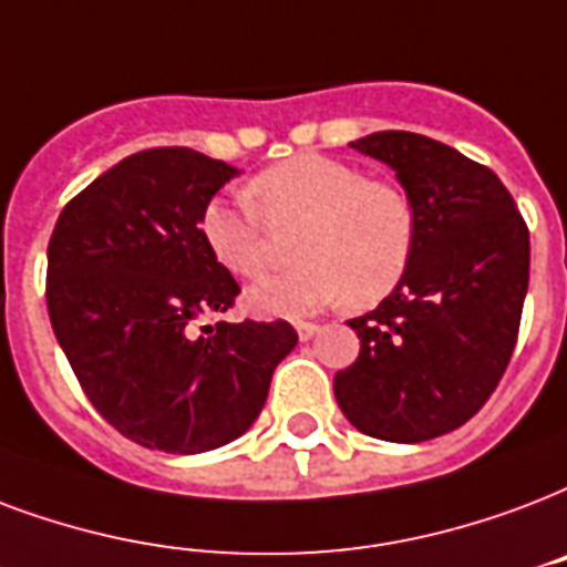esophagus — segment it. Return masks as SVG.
<instances>
[{
	"label": "esophagus",
	"instance_id": "34e87169",
	"mask_svg": "<svg viewBox=\"0 0 567 567\" xmlns=\"http://www.w3.org/2000/svg\"><path fill=\"white\" fill-rule=\"evenodd\" d=\"M293 327H297V336H300V341H309L312 336H318V330H321L318 323H309V321H297Z\"/></svg>",
	"mask_w": 567,
	"mask_h": 567
}]
</instances>
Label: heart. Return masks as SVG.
<instances>
[{"mask_svg": "<svg viewBox=\"0 0 567 567\" xmlns=\"http://www.w3.org/2000/svg\"><path fill=\"white\" fill-rule=\"evenodd\" d=\"M252 205L210 198L198 228L207 252L235 276L252 279L270 261V226H297L300 265L265 276L246 293L255 312L300 318L348 300L371 306L404 279L416 249V210L404 189L369 181L360 168L321 154H300L258 172Z\"/></svg>", "mask_w": 567, "mask_h": 567, "instance_id": "obj_1", "label": "heart"}]
</instances>
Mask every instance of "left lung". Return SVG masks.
Here are the masks:
<instances>
[{
  "instance_id": "1",
  "label": "left lung",
  "mask_w": 567,
  "mask_h": 567,
  "mask_svg": "<svg viewBox=\"0 0 567 567\" xmlns=\"http://www.w3.org/2000/svg\"><path fill=\"white\" fill-rule=\"evenodd\" d=\"M351 148L395 172L416 210V249L386 300L348 321L360 357L332 389L357 431L422 443L473 419L505 374L529 288V228L503 181L443 142L383 130Z\"/></svg>"
}]
</instances>
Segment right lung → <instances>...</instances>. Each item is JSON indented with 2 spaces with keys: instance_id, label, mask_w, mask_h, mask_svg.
Returning a JSON list of instances; mask_svg holds the SVG:
<instances>
[{
  "instance_id": "right-lung-1",
  "label": "right lung",
  "mask_w": 567,
  "mask_h": 567,
  "mask_svg": "<svg viewBox=\"0 0 567 567\" xmlns=\"http://www.w3.org/2000/svg\"><path fill=\"white\" fill-rule=\"evenodd\" d=\"M237 168L189 148L130 154L73 196L47 249L50 323L82 392L124 437L198 455L249 431L288 321H216L240 285L207 252L202 207Z\"/></svg>"
}]
</instances>
